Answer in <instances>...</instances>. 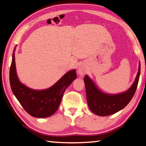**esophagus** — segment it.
<instances>
[{
    "instance_id": "obj_1",
    "label": "esophagus",
    "mask_w": 146,
    "mask_h": 146,
    "mask_svg": "<svg viewBox=\"0 0 146 146\" xmlns=\"http://www.w3.org/2000/svg\"><path fill=\"white\" fill-rule=\"evenodd\" d=\"M77 73H78V74L80 76H82L83 75H84V74L85 73V69L83 67L80 66L78 68V70H77Z\"/></svg>"
}]
</instances>
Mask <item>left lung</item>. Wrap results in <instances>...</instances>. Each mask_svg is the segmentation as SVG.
Masks as SVG:
<instances>
[{"label":"left lung","mask_w":146,"mask_h":146,"mask_svg":"<svg viewBox=\"0 0 146 146\" xmlns=\"http://www.w3.org/2000/svg\"><path fill=\"white\" fill-rule=\"evenodd\" d=\"M141 73L139 62L137 76L134 83L127 90L116 94H109L102 92L88 75L84 78L86 100L88 107L93 113L99 116H107L123 109L134 96L138 85Z\"/></svg>","instance_id":"left-lung-1"}]
</instances>
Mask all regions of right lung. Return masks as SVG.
<instances>
[{"label": "right lung", "instance_id": "obj_1", "mask_svg": "<svg viewBox=\"0 0 146 146\" xmlns=\"http://www.w3.org/2000/svg\"><path fill=\"white\" fill-rule=\"evenodd\" d=\"M15 46L12 58L9 79L12 91L27 113L37 118H46L58 110L64 92L76 78L75 69L68 71L51 87L43 90L31 88L20 82L15 62Z\"/></svg>", "mask_w": 146, "mask_h": 146}]
</instances>
